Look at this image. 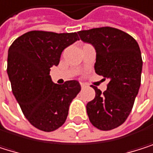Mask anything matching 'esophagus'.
<instances>
[{
    "label": "esophagus",
    "instance_id": "34e87169",
    "mask_svg": "<svg viewBox=\"0 0 153 153\" xmlns=\"http://www.w3.org/2000/svg\"><path fill=\"white\" fill-rule=\"evenodd\" d=\"M80 85H81V88H84L86 87V84H84V83H80Z\"/></svg>",
    "mask_w": 153,
    "mask_h": 153
}]
</instances>
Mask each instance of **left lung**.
Masks as SVG:
<instances>
[{"mask_svg":"<svg viewBox=\"0 0 153 153\" xmlns=\"http://www.w3.org/2000/svg\"><path fill=\"white\" fill-rule=\"evenodd\" d=\"M84 43L96 50L95 71L109 80L103 93L97 87L93 100L87 104L90 122L101 131L120 126L131 113L140 87L142 59L132 36L112 27L78 32Z\"/></svg>","mask_w":153,"mask_h":153,"instance_id":"1","label":"left lung"}]
</instances>
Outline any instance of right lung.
Wrapping results in <instances>:
<instances>
[{
  "mask_svg": "<svg viewBox=\"0 0 153 153\" xmlns=\"http://www.w3.org/2000/svg\"><path fill=\"white\" fill-rule=\"evenodd\" d=\"M77 40L76 33L31 31L18 37L8 50L7 74L13 96L28 121L40 131L60 128L81 90L76 80L58 85L50 76V68L59 64L64 49Z\"/></svg>",
  "mask_w": 153,
  "mask_h": 153,
  "instance_id": "right-lung-1",
  "label": "right lung"
}]
</instances>
